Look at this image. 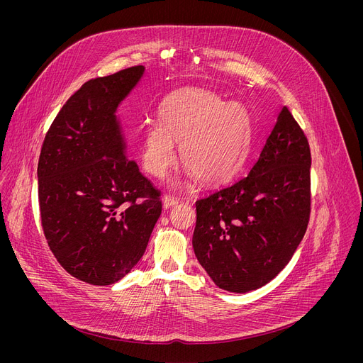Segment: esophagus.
Here are the masks:
<instances>
[{
    "label": "esophagus",
    "instance_id": "esophagus-1",
    "mask_svg": "<svg viewBox=\"0 0 363 363\" xmlns=\"http://www.w3.org/2000/svg\"><path fill=\"white\" fill-rule=\"evenodd\" d=\"M162 201H164L165 208H171V206L179 203V198H175V196H171V195H164Z\"/></svg>",
    "mask_w": 363,
    "mask_h": 363
}]
</instances>
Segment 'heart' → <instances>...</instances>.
Returning a JSON list of instances; mask_svg holds the SVG:
<instances>
[{
  "label": "heart",
  "instance_id": "obj_1",
  "mask_svg": "<svg viewBox=\"0 0 363 363\" xmlns=\"http://www.w3.org/2000/svg\"><path fill=\"white\" fill-rule=\"evenodd\" d=\"M161 123L143 126V168L161 178L179 158L188 179L211 186L230 181L242 165L250 140L251 116L240 101H224L203 89H181L161 108Z\"/></svg>",
  "mask_w": 363,
  "mask_h": 363
}]
</instances>
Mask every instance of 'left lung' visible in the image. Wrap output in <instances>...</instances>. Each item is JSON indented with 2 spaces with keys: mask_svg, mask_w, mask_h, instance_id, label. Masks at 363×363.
I'll return each instance as SVG.
<instances>
[{
  "mask_svg": "<svg viewBox=\"0 0 363 363\" xmlns=\"http://www.w3.org/2000/svg\"><path fill=\"white\" fill-rule=\"evenodd\" d=\"M310 165L307 138L283 106L248 175L196 201L194 252L220 289H260L287 266L308 224Z\"/></svg>",
  "mask_w": 363,
  "mask_h": 363,
  "instance_id": "left-lung-1",
  "label": "left lung"
}]
</instances>
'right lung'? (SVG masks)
<instances>
[{
	"mask_svg": "<svg viewBox=\"0 0 363 363\" xmlns=\"http://www.w3.org/2000/svg\"><path fill=\"white\" fill-rule=\"evenodd\" d=\"M145 74L135 66L84 83L51 123L38 160L41 225L73 277L123 279L142 258L162 202L129 160L118 109Z\"/></svg>",
	"mask_w": 363,
	"mask_h": 363,
	"instance_id": "add662e5",
	"label": "right lung"
}]
</instances>
